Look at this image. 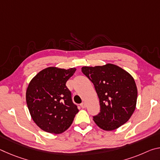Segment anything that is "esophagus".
Segmentation results:
<instances>
[{"instance_id": "1", "label": "esophagus", "mask_w": 160, "mask_h": 160, "mask_svg": "<svg viewBox=\"0 0 160 160\" xmlns=\"http://www.w3.org/2000/svg\"><path fill=\"white\" fill-rule=\"evenodd\" d=\"M80 107H82V108H83V109H84V108H85V107H86V104H85V102L81 103V104H80Z\"/></svg>"}]
</instances>
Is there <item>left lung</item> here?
<instances>
[{"instance_id": "1", "label": "left lung", "mask_w": 160, "mask_h": 160, "mask_svg": "<svg viewBox=\"0 0 160 160\" xmlns=\"http://www.w3.org/2000/svg\"><path fill=\"white\" fill-rule=\"evenodd\" d=\"M82 72L93 83L99 99L100 112L93 116L97 125L113 131L126 123L136 106L138 90L133 78L111 63L82 67Z\"/></svg>"}]
</instances>
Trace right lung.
Masks as SVG:
<instances>
[{"instance_id": "obj_1", "label": "right lung", "mask_w": 160, "mask_h": 160, "mask_svg": "<svg viewBox=\"0 0 160 160\" xmlns=\"http://www.w3.org/2000/svg\"><path fill=\"white\" fill-rule=\"evenodd\" d=\"M76 69L49 67L40 71L29 82L26 101L31 116L40 128L59 134L71 125L79 112L72 101L66 83Z\"/></svg>"}]
</instances>
